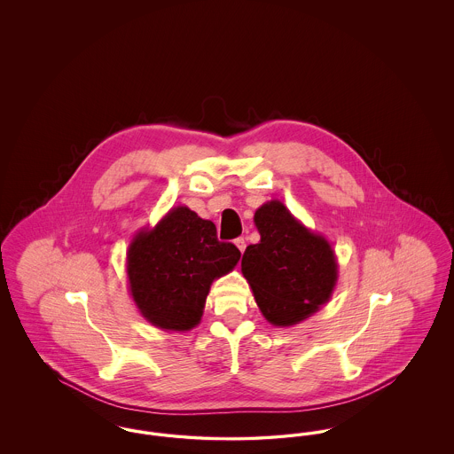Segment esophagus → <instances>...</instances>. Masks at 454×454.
<instances>
[{"instance_id":"1","label":"esophagus","mask_w":454,"mask_h":454,"mask_svg":"<svg viewBox=\"0 0 454 454\" xmlns=\"http://www.w3.org/2000/svg\"><path fill=\"white\" fill-rule=\"evenodd\" d=\"M235 245H237L238 250H239L241 254L245 252V247H247V241H245V238H237V239H235Z\"/></svg>"}]
</instances>
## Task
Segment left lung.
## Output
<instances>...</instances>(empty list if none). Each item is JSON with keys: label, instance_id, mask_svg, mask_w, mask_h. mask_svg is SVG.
<instances>
[{"label": "left lung", "instance_id": "8db88e82", "mask_svg": "<svg viewBox=\"0 0 454 454\" xmlns=\"http://www.w3.org/2000/svg\"><path fill=\"white\" fill-rule=\"evenodd\" d=\"M254 221L260 241L247 247L241 272L269 324H300L330 300L339 274L335 254L281 200L260 206Z\"/></svg>", "mask_w": 454, "mask_h": 454}]
</instances>
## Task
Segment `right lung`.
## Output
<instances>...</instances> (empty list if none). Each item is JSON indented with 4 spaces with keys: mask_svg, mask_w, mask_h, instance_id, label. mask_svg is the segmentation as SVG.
<instances>
[{
    "mask_svg": "<svg viewBox=\"0 0 454 454\" xmlns=\"http://www.w3.org/2000/svg\"><path fill=\"white\" fill-rule=\"evenodd\" d=\"M239 257L233 243L217 239L213 221L185 206L173 207L130 241V296L150 324L187 332L200 322L213 281L233 270Z\"/></svg>",
    "mask_w": 454,
    "mask_h": 454,
    "instance_id": "add662e5",
    "label": "right lung"
}]
</instances>
